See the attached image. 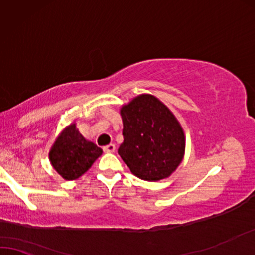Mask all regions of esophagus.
I'll use <instances>...</instances> for the list:
<instances>
[{
	"label": "esophagus",
	"instance_id": "esophagus-1",
	"mask_svg": "<svg viewBox=\"0 0 255 255\" xmlns=\"http://www.w3.org/2000/svg\"><path fill=\"white\" fill-rule=\"evenodd\" d=\"M103 149H104L105 152H114L115 151V144L110 143V144L105 145Z\"/></svg>",
	"mask_w": 255,
	"mask_h": 255
}]
</instances>
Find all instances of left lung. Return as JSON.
<instances>
[{"label":"left lung","instance_id":"1","mask_svg":"<svg viewBox=\"0 0 255 255\" xmlns=\"http://www.w3.org/2000/svg\"><path fill=\"white\" fill-rule=\"evenodd\" d=\"M124 142L119 155L130 171L143 181L167 178L184 156L181 125L157 98L142 94L121 108Z\"/></svg>","mask_w":255,"mask_h":255}]
</instances>
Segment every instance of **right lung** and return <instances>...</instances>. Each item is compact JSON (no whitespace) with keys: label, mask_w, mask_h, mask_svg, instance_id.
Wrapping results in <instances>:
<instances>
[{"label":"right lung","mask_w":255,"mask_h":255,"mask_svg":"<svg viewBox=\"0 0 255 255\" xmlns=\"http://www.w3.org/2000/svg\"><path fill=\"white\" fill-rule=\"evenodd\" d=\"M101 154L103 150L93 142L85 140L73 124L59 135L49 157L56 171L63 178L72 181L84 175Z\"/></svg>","instance_id":"1"}]
</instances>
